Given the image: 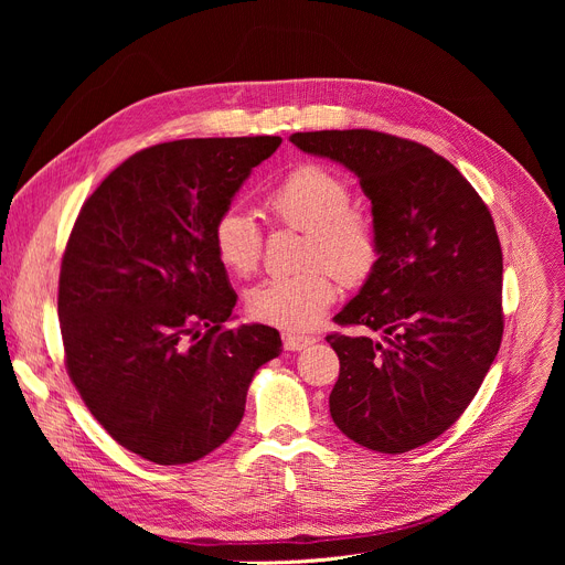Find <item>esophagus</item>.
I'll list each match as a JSON object with an SVG mask.
<instances>
[{"label":"esophagus","instance_id":"1","mask_svg":"<svg viewBox=\"0 0 565 565\" xmlns=\"http://www.w3.org/2000/svg\"><path fill=\"white\" fill-rule=\"evenodd\" d=\"M311 343H316V339L309 337V334H298V332H286L284 334V348L286 350H305Z\"/></svg>","mask_w":565,"mask_h":565}]
</instances>
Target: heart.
<instances>
[{"mask_svg":"<svg viewBox=\"0 0 565 565\" xmlns=\"http://www.w3.org/2000/svg\"><path fill=\"white\" fill-rule=\"evenodd\" d=\"M265 211L277 222L307 231L305 263L309 270L260 281L247 295L254 318L286 330H307L339 295L337 275L358 286L375 270L380 228L352 207V188L343 175L316 162L292 169L265 194ZM213 249L237 277L252 275L263 254V233L241 207H226L213 224Z\"/></svg>","mask_w":565,"mask_h":565,"instance_id":"heart-1","label":"heart"}]
</instances>
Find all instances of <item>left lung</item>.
Listing matches in <instances>:
<instances>
[{
    "label": "left lung",
    "instance_id": "obj_1",
    "mask_svg": "<svg viewBox=\"0 0 565 565\" xmlns=\"http://www.w3.org/2000/svg\"><path fill=\"white\" fill-rule=\"evenodd\" d=\"M290 141L358 175L380 228L375 270L334 316L377 339L328 334L341 362L332 419L371 451L417 449L460 419L501 345L492 215L424 143L375 130L295 132Z\"/></svg>",
    "mask_w": 565,
    "mask_h": 565
}]
</instances>
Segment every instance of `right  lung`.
Here are the masks:
<instances>
[{
	"mask_svg": "<svg viewBox=\"0 0 565 565\" xmlns=\"http://www.w3.org/2000/svg\"><path fill=\"white\" fill-rule=\"evenodd\" d=\"M279 137L156 143L88 196L58 275L66 371L96 422L156 465L194 462L243 422L267 324L226 330L237 295L213 224Z\"/></svg>",
	"mask_w": 565,
	"mask_h": 565,
	"instance_id": "add662e5",
	"label": "right lung"
}]
</instances>
